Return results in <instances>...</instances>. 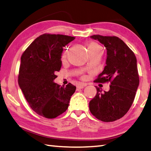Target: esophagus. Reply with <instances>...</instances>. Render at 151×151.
<instances>
[{
    "instance_id": "esophagus-1",
    "label": "esophagus",
    "mask_w": 151,
    "mask_h": 151,
    "mask_svg": "<svg viewBox=\"0 0 151 151\" xmlns=\"http://www.w3.org/2000/svg\"><path fill=\"white\" fill-rule=\"evenodd\" d=\"M86 85L85 84H81V85H78L77 86V89H81V88H83L84 86H85Z\"/></svg>"
}]
</instances>
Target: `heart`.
<instances>
[{
  "mask_svg": "<svg viewBox=\"0 0 151 151\" xmlns=\"http://www.w3.org/2000/svg\"><path fill=\"white\" fill-rule=\"evenodd\" d=\"M86 46L87 48H88V52L90 53V55L93 54V53H98V52H102V50H101V46H100L98 43H97L96 42L94 41H89L88 42H86ZM67 50L65 53H63V55L62 56V59L64 60L66 58L67 56Z\"/></svg>",
  "mask_w": 151,
  "mask_h": 151,
  "instance_id": "heart-1",
  "label": "heart"
}]
</instances>
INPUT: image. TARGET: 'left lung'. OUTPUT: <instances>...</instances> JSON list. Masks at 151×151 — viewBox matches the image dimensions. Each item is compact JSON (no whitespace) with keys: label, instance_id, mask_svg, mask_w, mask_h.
<instances>
[{"label":"left lung","instance_id":"1","mask_svg":"<svg viewBox=\"0 0 151 151\" xmlns=\"http://www.w3.org/2000/svg\"><path fill=\"white\" fill-rule=\"evenodd\" d=\"M90 37L104 45L107 52L106 65L94 82L110 83L108 92L97 93L89 103L93 116L104 122H111L125 116L132 106L139 78L134 53L116 36L93 35Z\"/></svg>","mask_w":151,"mask_h":151}]
</instances>
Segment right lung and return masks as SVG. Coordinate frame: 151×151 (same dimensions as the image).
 Returning a JSON list of instances; mask_svg holds the SVG:
<instances>
[{
	"label": "right lung",
	"instance_id": "right-lung-1",
	"mask_svg": "<svg viewBox=\"0 0 151 151\" xmlns=\"http://www.w3.org/2000/svg\"><path fill=\"white\" fill-rule=\"evenodd\" d=\"M74 37L45 33L38 37L21 56L19 85L33 111L48 119L55 118L67 110L76 87L61 86L53 82L61 68L63 47Z\"/></svg>",
	"mask_w": 151,
	"mask_h": 151
}]
</instances>
